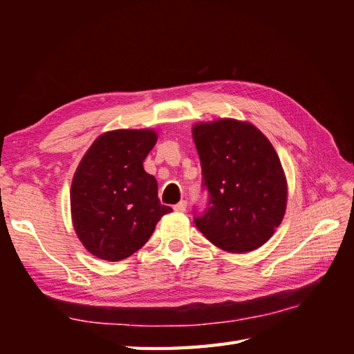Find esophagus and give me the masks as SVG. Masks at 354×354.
<instances>
[{
	"label": "esophagus",
	"instance_id": "esophagus-1",
	"mask_svg": "<svg viewBox=\"0 0 354 354\" xmlns=\"http://www.w3.org/2000/svg\"><path fill=\"white\" fill-rule=\"evenodd\" d=\"M173 209H175V212H178V213H184L187 209V202L185 201L178 202L176 205H173Z\"/></svg>",
	"mask_w": 354,
	"mask_h": 354
}]
</instances>
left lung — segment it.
Here are the masks:
<instances>
[{
  "instance_id": "left-lung-1",
  "label": "left lung",
  "mask_w": 354,
  "mask_h": 354,
  "mask_svg": "<svg viewBox=\"0 0 354 354\" xmlns=\"http://www.w3.org/2000/svg\"><path fill=\"white\" fill-rule=\"evenodd\" d=\"M208 192L198 230L223 251L257 250L281 223L288 183L274 146L257 127L234 118L198 123L192 129Z\"/></svg>"
}]
</instances>
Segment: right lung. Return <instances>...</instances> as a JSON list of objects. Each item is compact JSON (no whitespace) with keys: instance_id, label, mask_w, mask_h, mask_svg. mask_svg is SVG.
<instances>
[{"instance_id":"obj_1","label":"right lung","mask_w":354,"mask_h":354,"mask_svg":"<svg viewBox=\"0 0 354 354\" xmlns=\"http://www.w3.org/2000/svg\"><path fill=\"white\" fill-rule=\"evenodd\" d=\"M156 140L153 129L104 132L79 162L70 192L71 219L79 240L97 259H127L171 212L158 199L155 176L142 167Z\"/></svg>"}]
</instances>
